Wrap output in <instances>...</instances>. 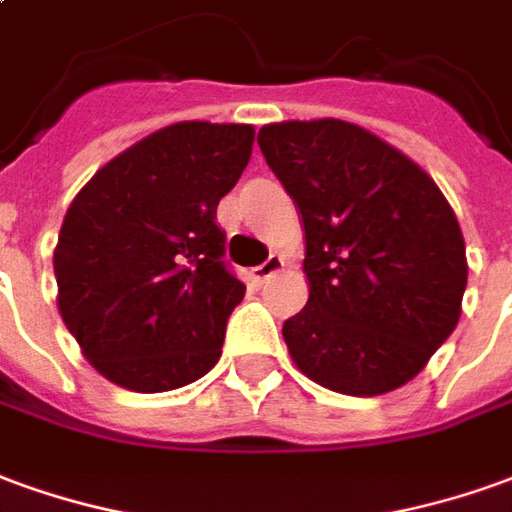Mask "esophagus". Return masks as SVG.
<instances>
[{"mask_svg": "<svg viewBox=\"0 0 512 512\" xmlns=\"http://www.w3.org/2000/svg\"><path fill=\"white\" fill-rule=\"evenodd\" d=\"M282 268H285V260H282L280 255H271L266 260V263H263V266L252 268V271H249V277H252V280H255V282H266L268 277L280 274Z\"/></svg>", "mask_w": 512, "mask_h": 512, "instance_id": "1", "label": "esophagus"}]
</instances>
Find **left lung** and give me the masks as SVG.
<instances>
[{"label": "left lung", "instance_id": "1", "mask_svg": "<svg viewBox=\"0 0 512 512\" xmlns=\"http://www.w3.org/2000/svg\"><path fill=\"white\" fill-rule=\"evenodd\" d=\"M305 224L307 305L282 324L296 368L346 396L396 391L460 318L466 244L427 171L341 119L257 132Z\"/></svg>", "mask_w": 512, "mask_h": 512}]
</instances>
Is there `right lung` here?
<instances>
[{
    "label": "right lung",
    "instance_id": "1",
    "mask_svg": "<svg viewBox=\"0 0 512 512\" xmlns=\"http://www.w3.org/2000/svg\"><path fill=\"white\" fill-rule=\"evenodd\" d=\"M252 124L177 121L82 185L55 246L57 310L91 366L163 393L219 363L246 285L224 266L221 196L252 157Z\"/></svg>",
    "mask_w": 512,
    "mask_h": 512
}]
</instances>
